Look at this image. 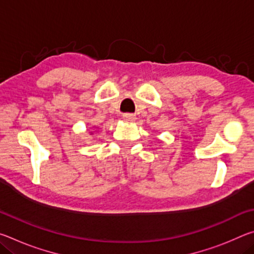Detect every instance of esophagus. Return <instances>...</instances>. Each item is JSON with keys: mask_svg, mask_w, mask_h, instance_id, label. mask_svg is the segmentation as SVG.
Instances as JSON below:
<instances>
[{"mask_svg": "<svg viewBox=\"0 0 254 254\" xmlns=\"http://www.w3.org/2000/svg\"><path fill=\"white\" fill-rule=\"evenodd\" d=\"M135 119H136V117L134 114H131V113L123 114V120H124V121H127V122H133Z\"/></svg>", "mask_w": 254, "mask_h": 254, "instance_id": "1", "label": "esophagus"}]
</instances>
